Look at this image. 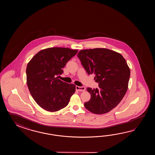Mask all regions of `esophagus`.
I'll use <instances>...</instances> for the list:
<instances>
[{
    "label": "esophagus",
    "mask_w": 155,
    "mask_h": 155,
    "mask_svg": "<svg viewBox=\"0 0 155 155\" xmlns=\"http://www.w3.org/2000/svg\"><path fill=\"white\" fill-rule=\"evenodd\" d=\"M76 91H84L85 90V87H83V86H76Z\"/></svg>",
    "instance_id": "1"
}]
</instances>
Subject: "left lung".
Here are the masks:
<instances>
[{"label": "left lung", "mask_w": 155, "mask_h": 155, "mask_svg": "<svg viewBox=\"0 0 155 155\" xmlns=\"http://www.w3.org/2000/svg\"><path fill=\"white\" fill-rule=\"evenodd\" d=\"M87 74H95L99 88L88 87L91 99L84 106L95 114H104L114 109L128 89L130 70L120 53L105 48L80 50L78 54Z\"/></svg>", "instance_id": "left-lung-1"}]
</instances>
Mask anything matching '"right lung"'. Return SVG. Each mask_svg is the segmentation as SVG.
Segmentation results:
<instances>
[{
  "instance_id": "add662e5",
  "label": "right lung",
  "mask_w": 155,
  "mask_h": 155,
  "mask_svg": "<svg viewBox=\"0 0 155 155\" xmlns=\"http://www.w3.org/2000/svg\"><path fill=\"white\" fill-rule=\"evenodd\" d=\"M68 48L41 50L30 60L26 67V83L35 101L41 108L56 112L68 105L76 86L58 79L62 69L78 53Z\"/></svg>"
}]
</instances>
